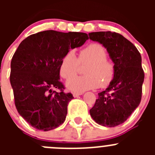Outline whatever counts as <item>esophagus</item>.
<instances>
[{"instance_id":"esophagus-1","label":"esophagus","mask_w":155,"mask_h":155,"mask_svg":"<svg viewBox=\"0 0 155 155\" xmlns=\"http://www.w3.org/2000/svg\"><path fill=\"white\" fill-rule=\"evenodd\" d=\"M82 93H79V92H73V95L74 97H77L82 95Z\"/></svg>"}]
</instances>
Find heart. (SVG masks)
<instances>
[{"mask_svg":"<svg viewBox=\"0 0 155 155\" xmlns=\"http://www.w3.org/2000/svg\"><path fill=\"white\" fill-rule=\"evenodd\" d=\"M79 63L87 65L86 76L72 78L77 72ZM59 72L64 79L72 78L66 83L69 90L80 93L108 86L113 80L115 69L113 62L107 58L105 48L100 43H91L79 51L78 58L74 51H69L61 61Z\"/></svg>","mask_w":155,"mask_h":155,"instance_id":"obj_1","label":"heart"}]
</instances>
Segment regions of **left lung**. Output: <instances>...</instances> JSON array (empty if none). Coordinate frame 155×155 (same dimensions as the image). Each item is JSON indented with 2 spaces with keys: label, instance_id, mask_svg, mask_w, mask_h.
<instances>
[{
  "label": "left lung",
  "instance_id": "1",
  "mask_svg": "<svg viewBox=\"0 0 155 155\" xmlns=\"http://www.w3.org/2000/svg\"><path fill=\"white\" fill-rule=\"evenodd\" d=\"M90 40L107 48L115 65L113 80L98 93V99L90 109L94 121L105 127L122 124L140 105L144 71L141 54L136 46L120 34L99 31L88 34Z\"/></svg>",
  "mask_w": 155,
  "mask_h": 155
}]
</instances>
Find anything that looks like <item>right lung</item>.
Here are the masks:
<instances>
[{
    "instance_id": "obj_1",
    "label": "right lung",
    "mask_w": 155,
    "mask_h": 155,
    "mask_svg": "<svg viewBox=\"0 0 155 155\" xmlns=\"http://www.w3.org/2000/svg\"><path fill=\"white\" fill-rule=\"evenodd\" d=\"M88 40L85 33L44 31L19 44L11 61L10 80L18 114L33 127L43 131L64 121L71 93L63 91L60 64L70 51ZM60 89L59 93L52 91Z\"/></svg>"
}]
</instances>
